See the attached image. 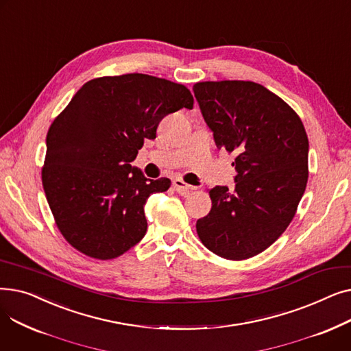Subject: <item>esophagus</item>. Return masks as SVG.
<instances>
[{
    "label": "esophagus",
    "mask_w": 351,
    "mask_h": 351,
    "mask_svg": "<svg viewBox=\"0 0 351 351\" xmlns=\"http://www.w3.org/2000/svg\"><path fill=\"white\" fill-rule=\"evenodd\" d=\"M173 188H175V191H176L179 195H182V196H186V195H189L192 191H195V186L188 185V183H185L182 179H175V180H173Z\"/></svg>",
    "instance_id": "1"
}]
</instances>
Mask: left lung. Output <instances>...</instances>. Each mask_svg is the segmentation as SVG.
<instances>
[{
  "instance_id": "left-lung-1",
  "label": "left lung",
  "mask_w": 351,
  "mask_h": 351,
  "mask_svg": "<svg viewBox=\"0 0 351 351\" xmlns=\"http://www.w3.org/2000/svg\"><path fill=\"white\" fill-rule=\"evenodd\" d=\"M195 98L219 149L236 155L234 189L209 191L199 239L229 261L262 253L286 230L308 178V139L298 114L252 81L197 82Z\"/></svg>"
}]
</instances>
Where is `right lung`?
<instances>
[{
	"label": "right lung",
	"instance_id": "1",
	"mask_svg": "<svg viewBox=\"0 0 351 351\" xmlns=\"http://www.w3.org/2000/svg\"><path fill=\"white\" fill-rule=\"evenodd\" d=\"M193 108L186 86L145 73L90 80L52 122L47 135L43 185L66 242L108 261L142 241L146 199L171 186L132 166L159 122Z\"/></svg>",
	"mask_w": 351,
	"mask_h": 351
}]
</instances>
